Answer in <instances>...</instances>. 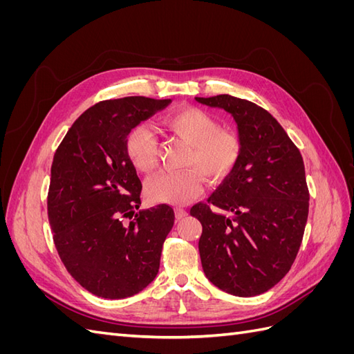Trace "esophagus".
Returning a JSON list of instances; mask_svg holds the SVG:
<instances>
[{"label": "esophagus", "instance_id": "34e87169", "mask_svg": "<svg viewBox=\"0 0 354 354\" xmlns=\"http://www.w3.org/2000/svg\"><path fill=\"white\" fill-rule=\"evenodd\" d=\"M174 212H176V218L177 220H181V218H185L187 216V211L183 209V208H176Z\"/></svg>", "mask_w": 354, "mask_h": 354}]
</instances>
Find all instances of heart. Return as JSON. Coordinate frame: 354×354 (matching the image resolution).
Returning <instances> with one entry per match:
<instances>
[{"label":"heart","mask_w":354,"mask_h":354,"mask_svg":"<svg viewBox=\"0 0 354 354\" xmlns=\"http://www.w3.org/2000/svg\"><path fill=\"white\" fill-rule=\"evenodd\" d=\"M167 130L189 146L178 173H164L147 181L146 195L152 202L186 205L203 192L202 176L220 181L238 165L242 140L236 131L221 128L216 118L198 108H181L169 113ZM125 152L133 167L152 173L158 165V140L151 128L137 125L128 133Z\"/></svg>","instance_id":"heart-1"}]
</instances>
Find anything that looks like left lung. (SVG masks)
<instances>
[{
	"label": "left lung",
	"mask_w": 354,
	"mask_h": 354,
	"mask_svg": "<svg viewBox=\"0 0 354 354\" xmlns=\"http://www.w3.org/2000/svg\"><path fill=\"white\" fill-rule=\"evenodd\" d=\"M196 102L229 112L242 140L238 165L207 202L190 208L202 224V269L232 295H260L289 272L303 241L310 199L303 156L255 103L229 94Z\"/></svg>",
	"instance_id": "1"
}]
</instances>
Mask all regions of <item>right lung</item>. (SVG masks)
I'll return each instance as SVG.
<instances>
[{"instance_id":"obj_1","label":"right lung","mask_w":354,"mask_h":354,"mask_svg":"<svg viewBox=\"0 0 354 354\" xmlns=\"http://www.w3.org/2000/svg\"><path fill=\"white\" fill-rule=\"evenodd\" d=\"M169 102L133 95L95 103L72 124L53 158V241L73 279L97 297H131L158 274L174 211L160 203L136 212L142 181L125 140Z\"/></svg>"}]
</instances>
